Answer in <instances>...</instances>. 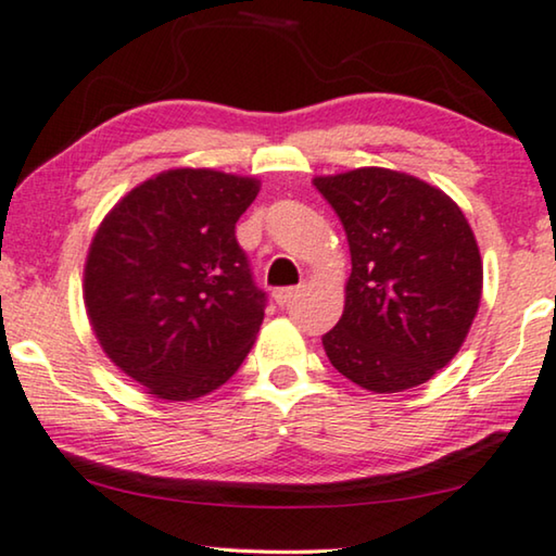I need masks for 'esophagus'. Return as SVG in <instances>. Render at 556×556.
Returning a JSON list of instances; mask_svg holds the SVG:
<instances>
[{
	"instance_id": "34e87169",
	"label": "esophagus",
	"mask_w": 556,
	"mask_h": 556,
	"mask_svg": "<svg viewBox=\"0 0 556 556\" xmlns=\"http://www.w3.org/2000/svg\"><path fill=\"white\" fill-rule=\"evenodd\" d=\"M298 295H301V288H280V291L273 293V298H276L278 305H288Z\"/></svg>"
}]
</instances>
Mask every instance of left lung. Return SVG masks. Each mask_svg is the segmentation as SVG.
I'll use <instances>...</instances> for the list:
<instances>
[{
    "mask_svg": "<svg viewBox=\"0 0 556 556\" xmlns=\"http://www.w3.org/2000/svg\"><path fill=\"white\" fill-rule=\"evenodd\" d=\"M351 248L343 316L324 336L338 374L374 393L416 389L462 349L484 288L479 243L444 190L389 167L316 175Z\"/></svg>",
    "mask_w": 556,
    "mask_h": 556,
    "instance_id": "8db88e82",
    "label": "left lung"
}]
</instances>
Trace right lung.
Segmentation results:
<instances>
[{
  "label": "right lung",
  "mask_w": 556,
  "mask_h": 556,
  "mask_svg": "<svg viewBox=\"0 0 556 556\" xmlns=\"http://www.w3.org/2000/svg\"><path fill=\"white\" fill-rule=\"evenodd\" d=\"M261 180L213 167L163 170L94 230L83 298L100 349L160 401L207 396L238 371L263 324L236 223Z\"/></svg>",
  "instance_id": "add662e5"
}]
</instances>
